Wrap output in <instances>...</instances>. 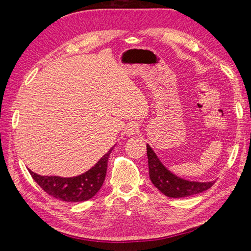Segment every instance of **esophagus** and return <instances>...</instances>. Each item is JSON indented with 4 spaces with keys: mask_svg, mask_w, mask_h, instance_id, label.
Listing matches in <instances>:
<instances>
[{
    "mask_svg": "<svg viewBox=\"0 0 251 251\" xmlns=\"http://www.w3.org/2000/svg\"><path fill=\"white\" fill-rule=\"evenodd\" d=\"M138 130H139V127H138V124H136V123H129V124H127L126 128H125L126 135H128V136L136 135Z\"/></svg>",
    "mask_w": 251,
    "mask_h": 251,
    "instance_id": "esophagus-1",
    "label": "esophagus"
}]
</instances>
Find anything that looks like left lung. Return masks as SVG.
I'll return each instance as SVG.
<instances>
[{
    "mask_svg": "<svg viewBox=\"0 0 251 251\" xmlns=\"http://www.w3.org/2000/svg\"><path fill=\"white\" fill-rule=\"evenodd\" d=\"M147 154L149 163V175L152 183L156 189L168 197H186L199 194L211 188L215 181L209 182H199L190 181L178 177L164 166L163 163L153 151V149L147 145Z\"/></svg>",
    "mask_w": 251,
    "mask_h": 251,
    "instance_id": "obj_1",
    "label": "left lung"
}]
</instances>
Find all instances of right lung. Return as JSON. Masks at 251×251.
<instances>
[{
	"label": "right lung",
	"instance_id": "obj_1",
	"mask_svg": "<svg viewBox=\"0 0 251 251\" xmlns=\"http://www.w3.org/2000/svg\"><path fill=\"white\" fill-rule=\"evenodd\" d=\"M112 147L99 161L86 173L76 177L63 178L58 176H41L29 169L35 182L47 194L63 201H84L90 200L98 193L103 184Z\"/></svg>",
	"mask_w": 251,
	"mask_h": 251
}]
</instances>
